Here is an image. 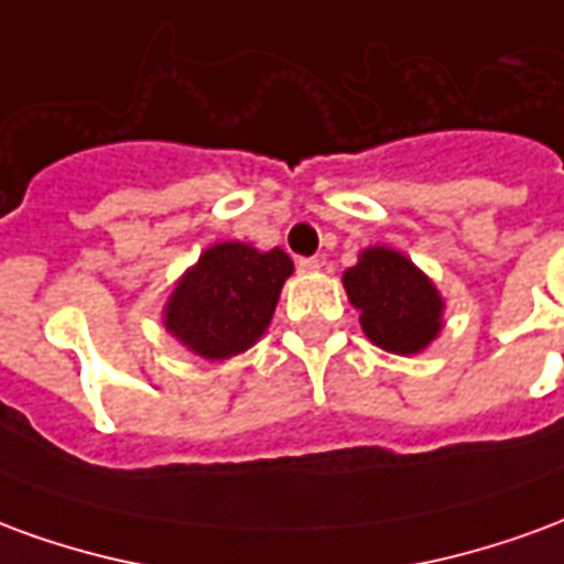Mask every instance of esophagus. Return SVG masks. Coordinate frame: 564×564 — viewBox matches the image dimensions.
<instances>
[{
	"instance_id": "esophagus-1",
	"label": "esophagus",
	"mask_w": 564,
	"mask_h": 564,
	"mask_svg": "<svg viewBox=\"0 0 564 564\" xmlns=\"http://www.w3.org/2000/svg\"><path fill=\"white\" fill-rule=\"evenodd\" d=\"M295 265H299V271H319L323 262H319V257H302Z\"/></svg>"
}]
</instances>
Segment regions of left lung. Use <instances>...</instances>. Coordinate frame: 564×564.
Here are the masks:
<instances>
[{
  "instance_id": "obj_1",
  "label": "left lung",
  "mask_w": 564,
  "mask_h": 564,
  "mask_svg": "<svg viewBox=\"0 0 564 564\" xmlns=\"http://www.w3.org/2000/svg\"><path fill=\"white\" fill-rule=\"evenodd\" d=\"M344 290L359 307V323L371 341L390 354H420L441 329V295L411 259L390 247H368Z\"/></svg>"
}]
</instances>
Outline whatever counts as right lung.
Here are the masks:
<instances>
[{"label":"right lung","mask_w":564,"mask_h":564,"mask_svg":"<svg viewBox=\"0 0 564 564\" xmlns=\"http://www.w3.org/2000/svg\"><path fill=\"white\" fill-rule=\"evenodd\" d=\"M293 259L283 250L259 253L238 241H223L202 253L165 305V329L205 359L247 350L269 329Z\"/></svg>","instance_id":"add662e5"}]
</instances>
